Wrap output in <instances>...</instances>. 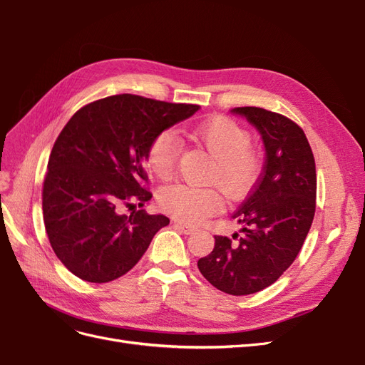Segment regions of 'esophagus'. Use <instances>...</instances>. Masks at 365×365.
<instances>
[{
	"label": "esophagus",
	"instance_id": "1",
	"mask_svg": "<svg viewBox=\"0 0 365 365\" xmlns=\"http://www.w3.org/2000/svg\"><path fill=\"white\" fill-rule=\"evenodd\" d=\"M173 225L178 228L181 233H184V235H192V233H195V231H196L195 227H190V225H187L184 222H180V220H175Z\"/></svg>",
	"mask_w": 365,
	"mask_h": 365
}]
</instances>
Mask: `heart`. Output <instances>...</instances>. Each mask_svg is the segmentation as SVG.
I'll return each mask as SVG.
<instances>
[{
  "mask_svg": "<svg viewBox=\"0 0 365 365\" xmlns=\"http://www.w3.org/2000/svg\"><path fill=\"white\" fill-rule=\"evenodd\" d=\"M192 137L215 158L208 181L219 184L230 200L242 197L256 184L262 170V155L251 146V135L236 121L216 117L195 128ZM180 153V140L173 132L164 130L152 140L148 149V168L157 178L170 180ZM158 204L164 212L185 224H200L219 212L222 196L207 187L175 184L160 192Z\"/></svg>",
  "mask_w": 365,
  "mask_h": 365,
  "instance_id": "obj_1",
  "label": "heart"
}]
</instances>
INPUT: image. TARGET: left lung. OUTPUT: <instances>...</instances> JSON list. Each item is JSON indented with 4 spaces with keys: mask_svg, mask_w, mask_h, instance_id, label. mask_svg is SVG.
Returning <instances> with one entry per match:
<instances>
[{
    "mask_svg": "<svg viewBox=\"0 0 365 365\" xmlns=\"http://www.w3.org/2000/svg\"><path fill=\"white\" fill-rule=\"evenodd\" d=\"M257 129L264 146L259 182L236 210L242 225L231 240L215 236V248L197 260L204 277L219 291L248 295L268 288L300 252L315 215V160L303 129L263 108H235Z\"/></svg>",
    "mask_w": 365,
    "mask_h": 365,
    "instance_id": "8db88e82",
    "label": "left lung"
}]
</instances>
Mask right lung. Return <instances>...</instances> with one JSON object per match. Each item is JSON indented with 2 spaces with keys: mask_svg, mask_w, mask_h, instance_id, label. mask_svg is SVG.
Returning <instances> with one entry per match:
<instances>
[{
  "mask_svg": "<svg viewBox=\"0 0 365 365\" xmlns=\"http://www.w3.org/2000/svg\"><path fill=\"white\" fill-rule=\"evenodd\" d=\"M200 106L118 94L81 108L59 134L43 180V224L53 251L76 277L106 283L126 274L146 252L164 215L143 207L152 197L141 185L152 140L192 117Z\"/></svg>",
  "mask_w": 365,
  "mask_h": 365,
  "instance_id": "1",
  "label": "right lung"
}]
</instances>
